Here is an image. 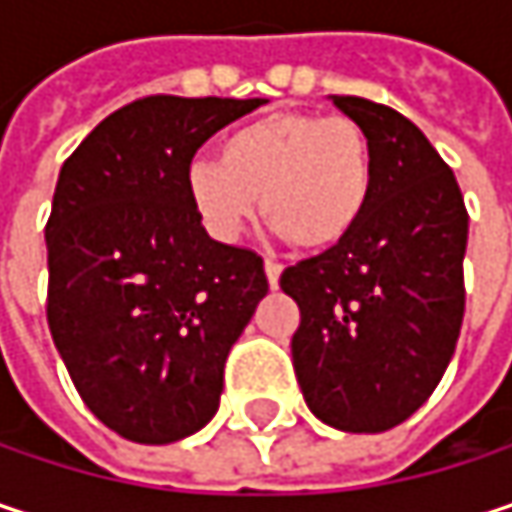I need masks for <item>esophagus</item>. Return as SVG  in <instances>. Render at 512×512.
Here are the masks:
<instances>
[{
  "label": "esophagus",
  "instance_id": "1",
  "mask_svg": "<svg viewBox=\"0 0 512 512\" xmlns=\"http://www.w3.org/2000/svg\"><path fill=\"white\" fill-rule=\"evenodd\" d=\"M281 269H284V266H281L278 260H266V263H263V272H266V281H269V287H272V290L278 287Z\"/></svg>",
  "mask_w": 512,
  "mask_h": 512
}]
</instances>
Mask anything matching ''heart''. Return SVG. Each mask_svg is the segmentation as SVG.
<instances>
[{
  "label": "heart",
  "instance_id": "1",
  "mask_svg": "<svg viewBox=\"0 0 512 512\" xmlns=\"http://www.w3.org/2000/svg\"><path fill=\"white\" fill-rule=\"evenodd\" d=\"M186 192L216 240H240L263 207L293 246L332 249L370 204L373 148L347 115L272 112L231 130L219 142V162L195 159Z\"/></svg>",
  "mask_w": 512,
  "mask_h": 512
}]
</instances>
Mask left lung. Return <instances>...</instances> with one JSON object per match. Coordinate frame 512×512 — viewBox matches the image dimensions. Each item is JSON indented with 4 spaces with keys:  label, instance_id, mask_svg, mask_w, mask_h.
Wrapping results in <instances>:
<instances>
[{
    "label": "left lung",
    "instance_id": "1",
    "mask_svg": "<svg viewBox=\"0 0 512 512\" xmlns=\"http://www.w3.org/2000/svg\"><path fill=\"white\" fill-rule=\"evenodd\" d=\"M373 148V195L356 231L281 272L299 305L290 341L308 409L344 433L403 424L457 350L468 213L448 162L391 106L332 97Z\"/></svg>",
    "mask_w": 512,
    "mask_h": 512
}]
</instances>
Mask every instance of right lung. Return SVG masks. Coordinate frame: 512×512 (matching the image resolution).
Masks as SVG:
<instances>
[{
  "label": "right lung",
  "instance_id": "1",
  "mask_svg": "<svg viewBox=\"0 0 512 512\" xmlns=\"http://www.w3.org/2000/svg\"><path fill=\"white\" fill-rule=\"evenodd\" d=\"M266 100L142 97L64 159L47 222V323L85 406L168 445L219 409L225 358L266 296L263 260L216 243L186 192L195 151Z\"/></svg>",
  "mask_w": 512,
  "mask_h": 512
}]
</instances>
